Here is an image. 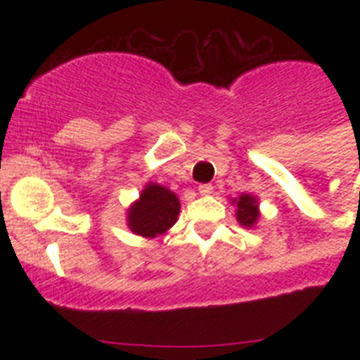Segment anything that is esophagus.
<instances>
[{
	"instance_id": "1",
	"label": "esophagus",
	"mask_w": 360,
	"mask_h": 360,
	"mask_svg": "<svg viewBox=\"0 0 360 360\" xmlns=\"http://www.w3.org/2000/svg\"><path fill=\"white\" fill-rule=\"evenodd\" d=\"M198 193L202 196H207L212 193V186H209V184H202V186H198Z\"/></svg>"
}]
</instances>
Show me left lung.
<instances>
[{
  "label": "left lung",
  "instance_id": "obj_1",
  "mask_svg": "<svg viewBox=\"0 0 360 360\" xmlns=\"http://www.w3.org/2000/svg\"><path fill=\"white\" fill-rule=\"evenodd\" d=\"M232 205H236V219L238 224L243 225L247 229H252L257 224V219L262 216L259 212V200L257 196L243 193L238 198L231 200Z\"/></svg>",
  "mask_w": 360,
  "mask_h": 360
}]
</instances>
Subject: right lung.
<instances>
[{
  "mask_svg": "<svg viewBox=\"0 0 360 360\" xmlns=\"http://www.w3.org/2000/svg\"><path fill=\"white\" fill-rule=\"evenodd\" d=\"M180 200L173 191L160 184L149 182L126 212L128 229L136 236L158 238L176 224Z\"/></svg>",
  "mask_w": 360,
  "mask_h": 360,
  "instance_id": "1",
  "label": "right lung"
}]
</instances>
